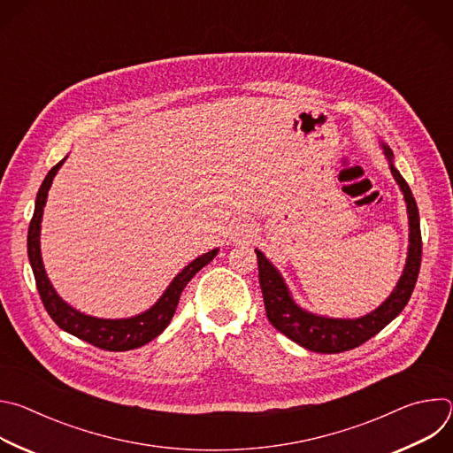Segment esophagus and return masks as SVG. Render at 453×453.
<instances>
[{"instance_id":"obj_1","label":"esophagus","mask_w":453,"mask_h":453,"mask_svg":"<svg viewBox=\"0 0 453 453\" xmlns=\"http://www.w3.org/2000/svg\"><path fill=\"white\" fill-rule=\"evenodd\" d=\"M252 233H254V231H252V227H250V226H247V224H243V226H242V229H240V234H242V236H245V238H247V236H250Z\"/></svg>"}]
</instances>
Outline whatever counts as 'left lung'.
<instances>
[{
  "label": "left lung",
  "instance_id": "8db88e82",
  "mask_svg": "<svg viewBox=\"0 0 453 453\" xmlns=\"http://www.w3.org/2000/svg\"><path fill=\"white\" fill-rule=\"evenodd\" d=\"M380 145L387 161H389L391 173L398 182L407 204L409 250L403 273L395 290L378 308L357 319H334L311 313L294 301L281 273L273 265L269 257L260 249H254L257 256V276H260L265 311L271 325L304 349L315 353H341L364 344L402 313L416 287L421 267V229L418 204L409 184L395 166L393 150L383 142H380Z\"/></svg>",
  "mask_w": 453,
  "mask_h": 453
}]
</instances>
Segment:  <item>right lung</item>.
Here are the masks:
<instances>
[{
	"mask_svg": "<svg viewBox=\"0 0 453 453\" xmlns=\"http://www.w3.org/2000/svg\"><path fill=\"white\" fill-rule=\"evenodd\" d=\"M66 157L58 161L44 177L37 197H35V210L34 217L30 220L28 227V260L35 276V285L41 296V301L50 313V317L55 320V325L68 332L81 341H86L100 349L107 351H128L136 349L145 344H149L152 339H156L168 325L175 313L180 292L188 285V281L196 276L204 265H208L213 257L217 256L219 249H213L199 257H196L189 265H186L168 285V288L163 292V296L152 304L149 310L127 319H100L93 315H86L79 311L77 308L70 306L64 301L53 285L48 280V274L44 271L42 256H41V222H42V211L46 206L48 191L51 188L53 177L57 175L58 168L64 165Z\"/></svg>",
	"mask_w": 453,
	"mask_h": 453,
	"instance_id": "right-lung-1",
	"label": "right lung"
}]
</instances>
